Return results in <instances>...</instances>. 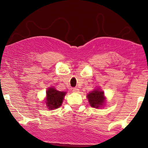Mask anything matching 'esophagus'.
I'll return each instance as SVG.
<instances>
[{"label":"esophagus","mask_w":148,"mask_h":148,"mask_svg":"<svg viewBox=\"0 0 148 148\" xmlns=\"http://www.w3.org/2000/svg\"><path fill=\"white\" fill-rule=\"evenodd\" d=\"M72 90H73V92H77L79 91V89L77 87H75V88H72Z\"/></svg>","instance_id":"1"}]
</instances>
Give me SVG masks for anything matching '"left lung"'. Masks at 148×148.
I'll return each instance as SVG.
<instances>
[{"label": "left lung", "mask_w": 148, "mask_h": 148, "mask_svg": "<svg viewBox=\"0 0 148 148\" xmlns=\"http://www.w3.org/2000/svg\"><path fill=\"white\" fill-rule=\"evenodd\" d=\"M103 94V92L99 90H95L89 93L88 95V98L90 106L95 108H99L100 106H101L104 102Z\"/></svg>", "instance_id": "obj_1"}]
</instances>
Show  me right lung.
Returning a JSON list of instances; mask_svg holds the SVG:
<instances>
[{
    "label": "right lung",
    "mask_w": 148,
    "mask_h": 148,
    "mask_svg": "<svg viewBox=\"0 0 148 148\" xmlns=\"http://www.w3.org/2000/svg\"><path fill=\"white\" fill-rule=\"evenodd\" d=\"M65 94V92L58 91L53 88H49L47 91L46 103L49 109H55L60 106Z\"/></svg>",
    "instance_id": "1"
}]
</instances>
